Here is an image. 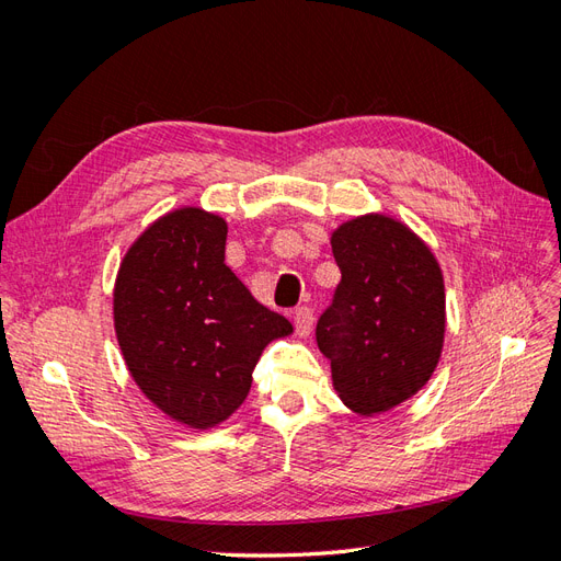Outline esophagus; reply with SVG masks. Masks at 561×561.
Returning a JSON list of instances; mask_svg holds the SVG:
<instances>
[{
  "instance_id": "obj_1",
  "label": "esophagus",
  "mask_w": 561,
  "mask_h": 561,
  "mask_svg": "<svg viewBox=\"0 0 561 561\" xmlns=\"http://www.w3.org/2000/svg\"><path fill=\"white\" fill-rule=\"evenodd\" d=\"M313 311L309 307H299L295 311V330L299 336H309L313 330Z\"/></svg>"
}]
</instances>
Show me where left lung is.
<instances>
[{
    "label": "left lung",
    "mask_w": 561,
    "mask_h": 561,
    "mask_svg": "<svg viewBox=\"0 0 561 561\" xmlns=\"http://www.w3.org/2000/svg\"><path fill=\"white\" fill-rule=\"evenodd\" d=\"M330 245L342 280L316 342L348 410L383 414L416 396L443 355V268L410 227L381 213L339 225Z\"/></svg>",
    "instance_id": "obj_1"
}]
</instances>
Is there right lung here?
<instances>
[{
  "label": "right lung",
  "instance_id": "right-lung-1",
  "mask_svg": "<svg viewBox=\"0 0 561 561\" xmlns=\"http://www.w3.org/2000/svg\"><path fill=\"white\" fill-rule=\"evenodd\" d=\"M227 229L196 206L165 213L128 248L114 283L116 342L133 381L194 431L239 410L262 351L293 334L225 264Z\"/></svg>",
  "mask_w": 561,
  "mask_h": 561
}]
</instances>
